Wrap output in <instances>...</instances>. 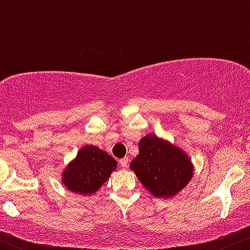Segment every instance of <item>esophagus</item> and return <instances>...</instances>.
<instances>
[{
  "instance_id": "34e87169",
  "label": "esophagus",
  "mask_w": 250,
  "mask_h": 250,
  "mask_svg": "<svg viewBox=\"0 0 250 250\" xmlns=\"http://www.w3.org/2000/svg\"><path fill=\"white\" fill-rule=\"evenodd\" d=\"M128 162H129L128 157H125V158H122V160H120L121 167H122V168H127L128 167Z\"/></svg>"
}]
</instances>
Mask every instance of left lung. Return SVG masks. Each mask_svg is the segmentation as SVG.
Returning a JSON list of instances; mask_svg holds the SVG:
<instances>
[{
	"mask_svg": "<svg viewBox=\"0 0 250 250\" xmlns=\"http://www.w3.org/2000/svg\"><path fill=\"white\" fill-rule=\"evenodd\" d=\"M138 145L139 153L129 168L153 197L172 198L188 186L195 168L179 146L153 134L141 138Z\"/></svg>",
	"mask_w": 250,
	"mask_h": 250,
	"instance_id": "8db88e82",
	"label": "left lung"
}]
</instances>
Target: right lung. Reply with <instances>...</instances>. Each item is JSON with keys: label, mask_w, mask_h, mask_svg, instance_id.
Segmentation results:
<instances>
[{"label": "right lung", "mask_w": 250, "mask_h": 250, "mask_svg": "<svg viewBox=\"0 0 250 250\" xmlns=\"http://www.w3.org/2000/svg\"><path fill=\"white\" fill-rule=\"evenodd\" d=\"M116 168L117 162L106 151L94 145H84L65 167L62 183L71 192L89 196L106 183Z\"/></svg>", "instance_id": "1"}]
</instances>
